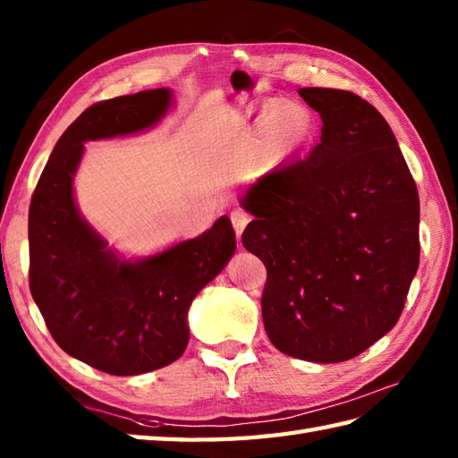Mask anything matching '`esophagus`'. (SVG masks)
Masks as SVG:
<instances>
[{
	"instance_id": "34e87169",
	"label": "esophagus",
	"mask_w": 458,
	"mask_h": 458,
	"mask_svg": "<svg viewBox=\"0 0 458 458\" xmlns=\"http://www.w3.org/2000/svg\"><path fill=\"white\" fill-rule=\"evenodd\" d=\"M230 220H232V224H234L236 234H238V238H240L242 232H244V228L248 226L250 216H248V214H246L244 210H234V212H230Z\"/></svg>"
}]
</instances>
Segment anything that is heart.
<instances>
[{"mask_svg": "<svg viewBox=\"0 0 458 458\" xmlns=\"http://www.w3.org/2000/svg\"><path fill=\"white\" fill-rule=\"evenodd\" d=\"M285 135H287V138H295V135H297V130H295V125H293V128H289V131H287Z\"/></svg>", "mask_w": 458, "mask_h": 458, "instance_id": "obj_1", "label": "heart"}]
</instances>
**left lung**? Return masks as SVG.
I'll return each instance as SVG.
<instances>
[{"instance_id": "8db88e82", "label": "left lung", "mask_w": 458, "mask_h": 458, "mask_svg": "<svg viewBox=\"0 0 458 458\" xmlns=\"http://www.w3.org/2000/svg\"><path fill=\"white\" fill-rule=\"evenodd\" d=\"M320 143L244 197L242 244L267 269L261 317L281 352L335 364L392 330L420 267V194L390 125L358 94L301 89Z\"/></svg>"}]
</instances>
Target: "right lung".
Listing matches in <instances>:
<instances>
[{"label": "right lung", "mask_w": 458, "mask_h": 458, "mask_svg": "<svg viewBox=\"0 0 458 458\" xmlns=\"http://www.w3.org/2000/svg\"><path fill=\"white\" fill-rule=\"evenodd\" d=\"M167 89L92 104L56 141L29 207V289L66 354L112 376H138L181 358L187 310L236 250L222 216L202 236L141 261H120L82 220L72 179L84 141L149 128L167 112Z\"/></svg>", "instance_id": "obj_1"}]
</instances>
